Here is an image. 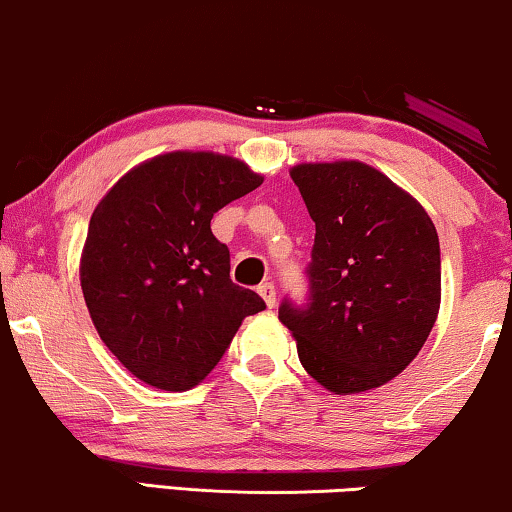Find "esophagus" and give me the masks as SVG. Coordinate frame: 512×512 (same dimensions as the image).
<instances>
[{"label": "esophagus", "instance_id": "1", "mask_svg": "<svg viewBox=\"0 0 512 512\" xmlns=\"http://www.w3.org/2000/svg\"><path fill=\"white\" fill-rule=\"evenodd\" d=\"M258 293H261V298L265 300V305L275 307V303H277V289H275V284H272V282H263L261 286H258Z\"/></svg>", "mask_w": 512, "mask_h": 512}]
</instances>
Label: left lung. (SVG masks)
Instances as JSON below:
<instances>
[{"label":"left lung","instance_id":"obj_1","mask_svg":"<svg viewBox=\"0 0 512 512\" xmlns=\"http://www.w3.org/2000/svg\"><path fill=\"white\" fill-rule=\"evenodd\" d=\"M293 184L314 228L307 303L284 298L279 319L321 387L359 394L403 373L440 307V244L429 214L375 167L296 165Z\"/></svg>","mask_w":512,"mask_h":512}]
</instances>
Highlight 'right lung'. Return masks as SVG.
Listing matches in <instances>:
<instances>
[{"instance_id":"1","label":"right lung","mask_w":512,"mask_h":512,"mask_svg":"<svg viewBox=\"0 0 512 512\" xmlns=\"http://www.w3.org/2000/svg\"><path fill=\"white\" fill-rule=\"evenodd\" d=\"M261 184L235 158L174 151L130 170L95 207L83 298L104 345L142 382L195 387L265 307L230 279V251L212 233V216Z\"/></svg>"}]
</instances>
